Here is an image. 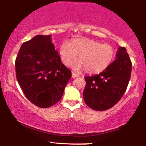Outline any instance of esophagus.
Wrapping results in <instances>:
<instances>
[{"instance_id": "1", "label": "esophagus", "mask_w": 146, "mask_h": 146, "mask_svg": "<svg viewBox=\"0 0 146 146\" xmlns=\"http://www.w3.org/2000/svg\"><path fill=\"white\" fill-rule=\"evenodd\" d=\"M77 77H79V75L74 73V72H72V78H77Z\"/></svg>"}]
</instances>
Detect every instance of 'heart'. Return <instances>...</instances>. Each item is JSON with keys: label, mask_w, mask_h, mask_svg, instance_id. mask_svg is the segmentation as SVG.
I'll return each instance as SVG.
<instances>
[{"label": "heart", "mask_w": 146, "mask_h": 146, "mask_svg": "<svg viewBox=\"0 0 146 146\" xmlns=\"http://www.w3.org/2000/svg\"><path fill=\"white\" fill-rule=\"evenodd\" d=\"M59 54L65 66H69L78 56L79 61L72 65L73 69H84L90 74H96L109 66L115 58L116 51L110 44L88 38H76L69 43H63L60 47Z\"/></svg>", "instance_id": "obj_1"}]
</instances>
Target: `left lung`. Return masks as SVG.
Returning <instances> with one entry per match:
<instances>
[{
    "label": "left lung",
    "mask_w": 146,
    "mask_h": 146,
    "mask_svg": "<svg viewBox=\"0 0 146 146\" xmlns=\"http://www.w3.org/2000/svg\"><path fill=\"white\" fill-rule=\"evenodd\" d=\"M116 59L100 74L85 77L83 98L95 110H108L121 100L130 81L132 62L125 47H119Z\"/></svg>",
    "instance_id": "8db88e82"
}]
</instances>
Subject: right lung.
<instances>
[{"label":"right lung","instance_id":"1","mask_svg":"<svg viewBox=\"0 0 146 146\" xmlns=\"http://www.w3.org/2000/svg\"><path fill=\"white\" fill-rule=\"evenodd\" d=\"M51 41V35H37L25 42L15 62L16 78L25 97L43 108L59 102L71 78Z\"/></svg>","mask_w":146,"mask_h":146}]
</instances>
